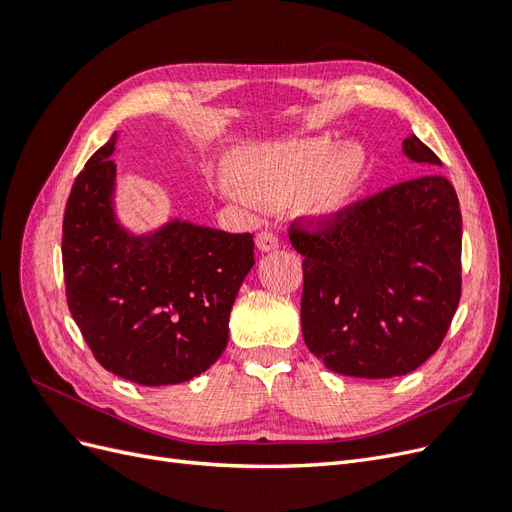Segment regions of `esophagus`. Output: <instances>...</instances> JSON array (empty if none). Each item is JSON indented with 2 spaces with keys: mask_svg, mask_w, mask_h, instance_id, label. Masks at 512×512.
<instances>
[{
  "mask_svg": "<svg viewBox=\"0 0 512 512\" xmlns=\"http://www.w3.org/2000/svg\"><path fill=\"white\" fill-rule=\"evenodd\" d=\"M256 247L260 252H273V250H277V247H280V239H277V235L275 232H271V230H262V232H258V237H256Z\"/></svg>",
  "mask_w": 512,
  "mask_h": 512,
  "instance_id": "34e87169",
  "label": "esophagus"
}]
</instances>
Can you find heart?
Returning <instances> with one entry per match:
<instances>
[{
  "mask_svg": "<svg viewBox=\"0 0 512 512\" xmlns=\"http://www.w3.org/2000/svg\"><path fill=\"white\" fill-rule=\"evenodd\" d=\"M226 190L260 205H299L320 226L348 218L371 175V156L361 141L333 147L327 136L247 145L232 151Z\"/></svg>",
  "mask_w": 512,
  "mask_h": 512,
  "instance_id": "heart-1",
  "label": "heart"
}]
</instances>
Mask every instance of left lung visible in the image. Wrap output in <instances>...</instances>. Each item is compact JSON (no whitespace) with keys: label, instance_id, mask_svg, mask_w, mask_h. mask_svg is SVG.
Masks as SVG:
<instances>
[{"label":"left lung","instance_id":"1","mask_svg":"<svg viewBox=\"0 0 512 512\" xmlns=\"http://www.w3.org/2000/svg\"><path fill=\"white\" fill-rule=\"evenodd\" d=\"M404 156L436 153L410 134ZM303 260L301 329L324 367L397 378L421 367L451 327L461 297V211L451 181L429 173L356 203L339 224L290 226Z\"/></svg>","mask_w":512,"mask_h":512}]
</instances>
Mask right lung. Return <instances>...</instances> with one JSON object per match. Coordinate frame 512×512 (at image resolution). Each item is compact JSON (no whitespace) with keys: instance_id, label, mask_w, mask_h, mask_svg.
I'll return each mask as SVG.
<instances>
[{"instance_id":"right-lung-1","label":"right lung","mask_w":512,"mask_h":512,"mask_svg":"<svg viewBox=\"0 0 512 512\" xmlns=\"http://www.w3.org/2000/svg\"><path fill=\"white\" fill-rule=\"evenodd\" d=\"M117 132L76 177L64 215L66 297L98 363L143 386L188 382L220 359L254 235L168 220L136 235L117 218Z\"/></svg>"}]
</instances>
